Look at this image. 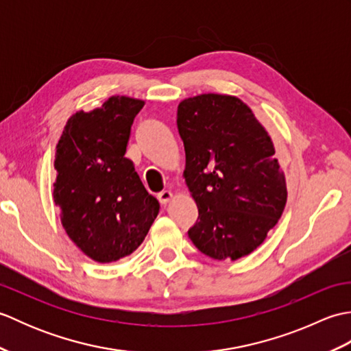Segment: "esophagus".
Returning <instances> with one entry per match:
<instances>
[{
	"mask_svg": "<svg viewBox=\"0 0 351 351\" xmlns=\"http://www.w3.org/2000/svg\"><path fill=\"white\" fill-rule=\"evenodd\" d=\"M158 200H160V204L161 205H166L169 200L173 197V195H171V191H169V190H164V191H161V193H158Z\"/></svg>",
	"mask_w": 351,
	"mask_h": 351,
	"instance_id": "esophagus-1",
	"label": "esophagus"
}]
</instances>
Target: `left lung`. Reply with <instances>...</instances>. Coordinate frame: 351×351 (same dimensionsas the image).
Wrapping results in <instances>:
<instances>
[{
	"instance_id": "obj_1",
	"label": "left lung",
	"mask_w": 351,
	"mask_h": 351,
	"mask_svg": "<svg viewBox=\"0 0 351 351\" xmlns=\"http://www.w3.org/2000/svg\"><path fill=\"white\" fill-rule=\"evenodd\" d=\"M185 182L199 210L189 229L213 259H238L265 240L287 204L274 146L252 110L235 96L208 93L178 106Z\"/></svg>"
}]
</instances>
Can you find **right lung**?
I'll list each match as a JSON object with an SVG mask.
<instances>
[{
  "instance_id": "1",
  "label": "right lung",
  "mask_w": 351,
  "mask_h": 351,
  "mask_svg": "<svg viewBox=\"0 0 351 351\" xmlns=\"http://www.w3.org/2000/svg\"><path fill=\"white\" fill-rule=\"evenodd\" d=\"M143 106L111 96L101 108L73 114L58 140L52 196L66 234L96 263L131 255L160 213L158 200L125 158L134 117Z\"/></svg>"
}]
</instances>
